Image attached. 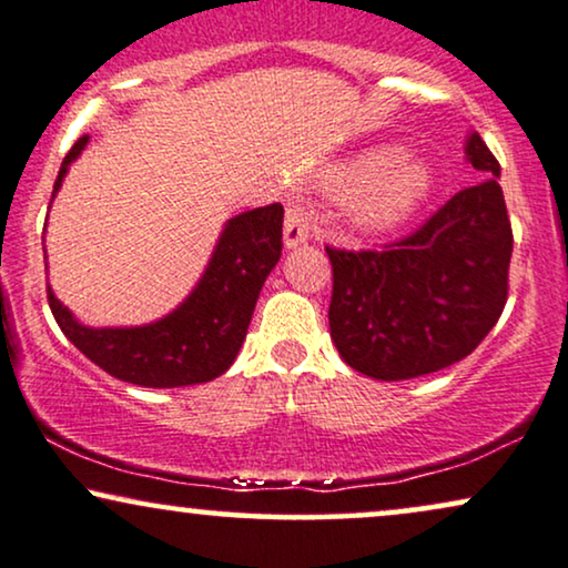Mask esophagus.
<instances>
[{
    "label": "esophagus",
    "instance_id": "esophagus-1",
    "mask_svg": "<svg viewBox=\"0 0 568 568\" xmlns=\"http://www.w3.org/2000/svg\"><path fill=\"white\" fill-rule=\"evenodd\" d=\"M308 233H312V217H308L304 199L291 196L285 201V246L296 248L301 243L308 241Z\"/></svg>",
    "mask_w": 568,
    "mask_h": 568
}]
</instances>
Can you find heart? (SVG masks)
Instances as JSON below:
<instances>
[{
  "label": "heart",
  "instance_id": "heart-1",
  "mask_svg": "<svg viewBox=\"0 0 568 568\" xmlns=\"http://www.w3.org/2000/svg\"><path fill=\"white\" fill-rule=\"evenodd\" d=\"M396 149H377L364 154L348 175L343 189L351 196V222L362 231H387L406 220L429 191V170L419 162H398Z\"/></svg>",
  "mask_w": 568,
  "mask_h": 568
}]
</instances>
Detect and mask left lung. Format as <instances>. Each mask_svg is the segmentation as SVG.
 I'll list each match as a JSON object with an SVG mask.
<instances>
[{
	"label": "left lung",
	"mask_w": 568,
	"mask_h": 568,
	"mask_svg": "<svg viewBox=\"0 0 568 568\" xmlns=\"http://www.w3.org/2000/svg\"><path fill=\"white\" fill-rule=\"evenodd\" d=\"M466 160L485 181L445 201L419 231L379 251L329 248V337L351 369L412 379L469 356L508 298L514 233L500 164L479 133Z\"/></svg>",
	"instance_id": "left-lung-1"
}]
</instances>
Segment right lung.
Here are the masks:
<instances>
[{"label": "right lung", "mask_w": 568, "mask_h": 568, "mask_svg": "<svg viewBox=\"0 0 568 568\" xmlns=\"http://www.w3.org/2000/svg\"><path fill=\"white\" fill-rule=\"evenodd\" d=\"M85 143L89 135L78 139L62 160L54 193L62 189L70 162L81 156ZM280 251L283 206L241 212L225 222L212 260L189 298L168 317L141 327H85L52 288L47 296L64 337L106 375L141 387L199 385L231 369Z\"/></svg>", "instance_id": "add662e5"}]
</instances>
